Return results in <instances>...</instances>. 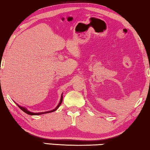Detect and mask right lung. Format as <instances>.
<instances>
[{
  "label": "right lung",
  "mask_w": 150,
  "mask_h": 150,
  "mask_svg": "<svg viewBox=\"0 0 150 150\" xmlns=\"http://www.w3.org/2000/svg\"><path fill=\"white\" fill-rule=\"evenodd\" d=\"M62 101H63V96H61V98L60 102H59V104H58V106H57V107L54 108V109H53V110H50V111L41 112H30V111H29V110H28L27 109H26V108L22 107V106H20V105H18V104L17 103H16V104H17V105L18 106V107H19V108H20V109H21L22 110H23V111H24V112H26V114L30 115H42V114H44V113H48V112H51L55 111V110H56L57 109V108H58L59 107V106H60V105H61V102H62Z\"/></svg>",
  "instance_id": "right-lung-1"
}]
</instances>
